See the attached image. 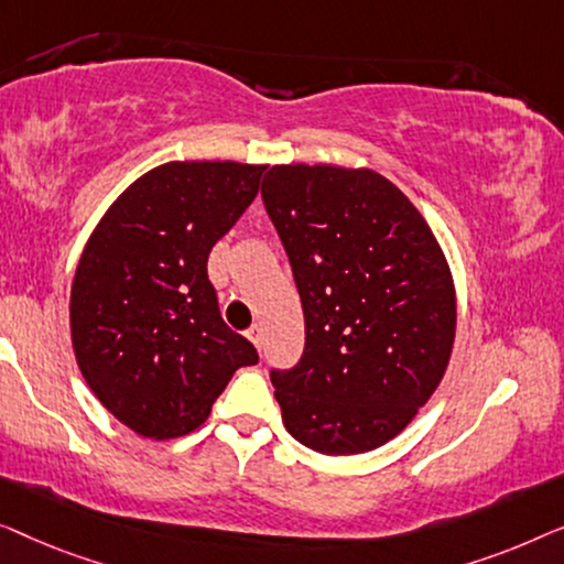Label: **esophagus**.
Here are the masks:
<instances>
[{"label":"esophagus","instance_id":"esophagus-1","mask_svg":"<svg viewBox=\"0 0 564 564\" xmlns=\"http://www.w3.org/2000/svg\"><path fill=\"white\" fill-rule=\"evenodd\" d=\"M248 337H250V343L258 347H263V327H260V324H252V327L248 329Z\"/></svg>","mask_w":564,"mask_h":564}]
</instances>
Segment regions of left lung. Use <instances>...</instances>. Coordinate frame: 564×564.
Returning <instances> with one entry per match:
<instances>
[{"label": "left lung", "instance_id": "1", "mask_svg": "<svg viewBox=\"0 0 564 564\" xmlns=\"http://www.w3.org/2000/svg\"><path fill=\"white\" fill-rule=\"evenodd\" d=\"M263 204L289 256L306 345L271 370L293 440L360 455L437 391L455 343V285L416 206L370 169L273 165Z\"/></svg>", "mask_w": 564, "mask_h": 564}]
</instances>
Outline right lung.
Returning a JSON list of instances; mask_svg holds the SVG:
<instances>
[{"instance_id":"right-lung-1","label":"right lung","mask_w":564,"mask_h":564,"mask_svg":"<svg viewBox=\"0 0 564 564\" xmlns=\"http://www.w3.org/2000/svg\"><path fill=\"white\" fill-rule=\"evenodd\" d=\"M265 165L173 161L140 176L94 229L70 285L82 376L132 432H194L252 343L219 314L206 260L258 196Z\"/></svg>"}]
</instances>
